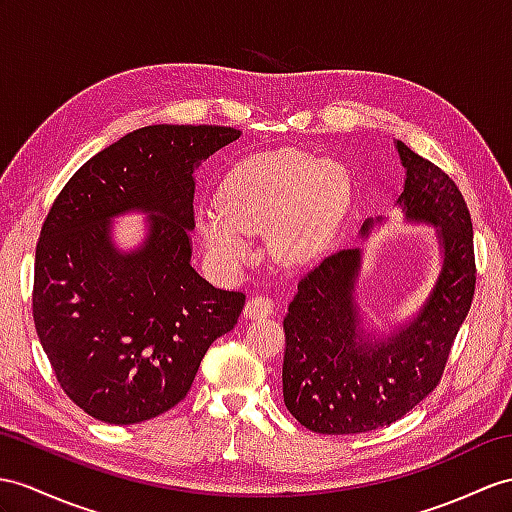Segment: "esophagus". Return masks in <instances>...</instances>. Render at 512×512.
Segmentation results:
<instances>
[{"label": "esophagus", "instance_id": "1", "mask_svg": "<svg viewBox=\"0 0 512 512\" xmlns=\"http://www.w3.org/2000/svg\"><path fill=\"white\" fill-rule=\"evenodd\" d=\"M271 310H273L271 299L263 297V295H256V297H249L247 299L243 315L247 319H265V317L271 315Z\"/></svg>", "mask_w": 512, "mask_h": 512}]
</instances>
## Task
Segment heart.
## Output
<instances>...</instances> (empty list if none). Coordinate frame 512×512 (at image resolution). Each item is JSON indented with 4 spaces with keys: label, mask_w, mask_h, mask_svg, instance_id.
Returning a JSON list of instances; mask_svg holds the SVG:
<instances>
[{
    "label": "heart",
    "mask_w": 512,
    "mask_h": 512,
    "mask_svg": "<svg viewBox=\"0 0 512 512\" xmlns=\"http://www.w3.org/2000/svg\"><path fill=\"white\" fill-rule=\"evenodd\" d=\"M350 204L352 178L341 162L276 149L236 162L217 189V210H202L195 232L226 271H239L254 258L249 234L260 232H267L278 263L297 267L326 252Z\"/></svg>",
    "instance_id": "heart-1"
}]
</instances>
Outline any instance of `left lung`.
Instances as JSON below:
<instances>
[{
	"label": "left lung",
	"instance_id": "left-lung-1",
	"mask_svg": "<svg viewBox=\"0 0 512 512\" xmlns=\"http://www.w3.org/2000/svg\"><path fill=\"white\" fill-rule=\"evenodd\" d=\"M404 189L395 206L410 226L434 228L439 271L408 317L378 328L360 304L363 247H343L310 269L284 317L282 395L313 432L356 434L402 419L441 380L476 289L473 230L452 178L395 141ZM386 217L365 219L367 239Z\"/></svg>",
	"mask_w": 512,
	"mask_h": 512
}]
</instances>
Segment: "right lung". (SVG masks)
<instances>
[{"label": "right lung", "mask_w": 512, "mask_h": 512, "mask_svg": "<svg viewBox=\"0 0 512 512\" xmlns=\"http://www.w3.org/2000/svg\"><path fill=\"white\" fill-rule=\"evenodd\" d=\"M241 130L147 126L73 173L43 223L34 260V326L52 369L91 417L130 426L189 393L208 347L245 295L191 267L195 171ZM147 214L134 248L114 241L123 214Z\"/></svg>", "instance_id": "right-lung-1"}]
</instances>
